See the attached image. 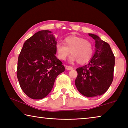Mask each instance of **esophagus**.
<instances>
[{"label":"esophagus","instance_id":"34e87169","mask_svg":"<svg viewBox=\"0 0 128 128\" xmlns=\"http://www.w3.org/2000/svg\"><path fill=\"white\" fill-rule=\"evenodd\" d=\"M66 70H72V69H73V67L70 66H66Z\"/></svg>","mask_w":128,"mask_h":128}]
</instances>
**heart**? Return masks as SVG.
<instances>
[{"label": "heart", "instance_id": "1", "mask_svg": "<svg viewBox=\"0 0 128 128\" xmlns=\"http://www.w3.org/2000/svg\"><path fill=\"white\" fill-rule=\"evenodd\" d=\"M56 52L58 58L64 60L70 52L72 56L70 60H77L80 64L88 62L92 57L93 49L89 40L77 36H68L64 39V43L58 42L56 44Z\"/></svg>", "mask_w": 128, "mask_h": 128}]
</instances>
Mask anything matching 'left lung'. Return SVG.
Here are the masks:
<instances>
[{
  "instance_id": "obj_1",
  "label": "left lung",
  "mask_w": 128,
  "mask_h": 128,
  "mask_svg": "<svg viewBox=\"0 0 128 128\" xmlns=\"http://www.w3.org/2000/svg\"><path fill=\"white\" fill-rule=\"evenodd\" d=\"M95 40V52L87 65L76 69L75 85L87 97L98 96L107 92L114 79V56L110 45L98 36L88 34Z\"/></svg>"
}]
</instances>
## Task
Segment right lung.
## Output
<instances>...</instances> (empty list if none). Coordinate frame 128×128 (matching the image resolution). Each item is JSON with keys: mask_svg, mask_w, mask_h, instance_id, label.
<instances>
[{"mask_svg": "<svg viewBox=\"0 0 128 128\" xmlns=\"http://www.w3.org/2000/svg\"><path fill=\"white\" fill-rule=\"evenodd\" d=\"M56 38L49 30H41L24 43L18 56L17 77L29 98L41 99L53 88L56 78L65 70L56 57Z\"/></svg>", "mask_w": 128, "mask_h": 128, "instance_id": "obj_1", "label": "right lung"}]
</instances>
